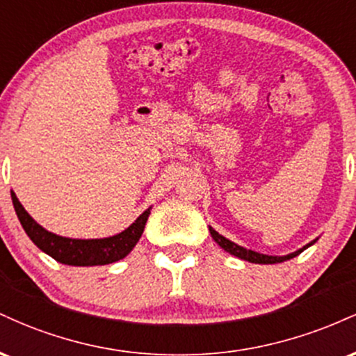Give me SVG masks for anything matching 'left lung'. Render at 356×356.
Listing matches in <instances>:
<instances>
[{"label": "left lung", "instance_id": "8db88e82", "mask_svg": "<svg viewBox=\"0 0 356 356\" xmlns=\"http://www.w3.org/2000/svg\"><path fill=\"white\" fill-rule=\"evenodd\" d=\"M209 231H211L212 239H214L216 243H218L219 246L224 249V251L231 252V254L238 256V257H241V259H244V261H249V263H259V264L283 263V261H286V259H291V257L301 254V252H303L306 248H309L314 243V241H313V243L306 244L303 249H298L296 252H291V254H288V256H266V254H259V252H256V251H251V249L238 246V244H234V243H232V241L226 239V238H224V236H220L219 232H216L214 229H212V227H209Z\"/></svg>", "mask_w": 356, "mask_h": 356}]
</instances>
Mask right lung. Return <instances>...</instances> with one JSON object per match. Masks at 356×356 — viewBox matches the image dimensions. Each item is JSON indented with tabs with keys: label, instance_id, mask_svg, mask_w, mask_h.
<instances>
[{
	"label": "right lung",
	"instance_id": "1",
	"mask_svg": "<svg viewBox=\"0 0 356 356\" xmlns=\"http://www.w3.org/2000/svg\"><path fill=\"white\" fill-rule=\"evenodd\" d=\"M11 199H13L16 216H18L19 222H22L24 232L30 236V239L53 259L61 264H68V266H99V264L115 263V261L125 257L136 246L137 241L140 239L147 218L150 214V209H147L144 214L138 216L132 226L127 227L120 234L112 236V238L70 239L48 232L40 224H36L33 218L19 204L15 192H11Z\"/></svg>",
	"mask_w": 356,
	"mask_h": 356
}]
</instances>
